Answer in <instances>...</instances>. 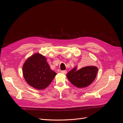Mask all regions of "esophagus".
<instances>
[{
    "instance_id": "1",
    "label": "esophagus",
    "mask_w": 123,
    "mask_h": 123,
    "mask_svg": "<svg viewBox=\"0 0 123 123\" xmlns=\"http://www.w3.org/2000/svg\"><path fill=\"white\" fill-rule=\"evenodd\" d=\"M67 71V70H62L61 71V73H63V74H66Z\"/></svg>"
}]
</instances>
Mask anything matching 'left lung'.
<instances>
[{"label":"left lung","instance_id":"left-lung-1","mask_svg":"<svg viewBox=\"0 0 123 123\" xmlns=\"http://www.w3.org/2000/svg\"><path fill=\"white\" fill-rule=\"evenodd\" d=\"M98 72V68L95 66H86L79 70L75 67L67 74V77L76 87L85 88L94 81Z\"/></svg>","mask_w":123,"mask_h":123}]
</instances>
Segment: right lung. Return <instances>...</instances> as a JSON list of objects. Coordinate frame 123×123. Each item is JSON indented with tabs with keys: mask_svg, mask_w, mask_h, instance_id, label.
Wrapping results in <instances>:
<instances>
[{
	"mask_svg": "<svg viewBox=\"0 0 123 123\" xmlns=\"http://www.w3.org/2000/svg\"><path fill=\"white\" fill-rule=\"evenodd\" d=\"M23 73L27 83L38 90L47 88L56 75L51 69L46 58L39 53L34 54L25 61Z\"/></svg>",
	"mask_w": 123,
	"mask_h": 123,
	"instance_id": "right-lung-1",
	"label": "right lung"
}]
</instances>
